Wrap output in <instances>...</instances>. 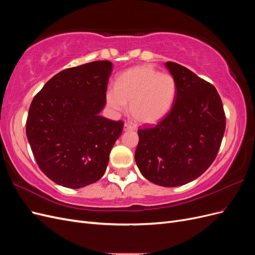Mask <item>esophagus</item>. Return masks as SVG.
I'll return each instance as SVG.
<instances>
[{
    "instance_id": "esophagus-1",
    "label": "esophagus",
    "mask_w": 255,
    "mask_h": 255,
    "mask_svg": "<svg viewBox=\"0 0 255 255\" xmlns=\"http://www.w3.org/2000/svg\"><path fill=\"white\" fill-rule=\"evenodd\" d=\"M135 126L134 125H132V123H129V122H126L125 123V129L126 130H132V129H135Z\"/></svg>"
}]
</instances>
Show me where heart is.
I'll list each match as a JSON object with an SVG mask.
<instances>
[{
  "mask_svg": "<svg viewBox=\"0 0 255 255\" xmlns=\"http://www.w3.org/2000/svg\"><path fill=\"white\" fill-rule=\"evenodd\" d=\"M176 97V82L171 74L152 66H138L123 72L116 86L107 89V102L116 112L127 111L142 125H153L171 110Z\"/></svg>",
  "mask_w": 255,
  "mask_h": 255,
  "instance_id": "1",
  "label": "heart"
}]
</instances>
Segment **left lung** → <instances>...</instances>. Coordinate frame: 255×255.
<instances>
[{"instance_id":"1","label":"left lung","mask_w":255,"mask_h":255,"mask_svg":"<svg viewBox=\"0 0 255 255\" xmlns=\"http://www.w3.org/2000/svg\"><path fill=\"white\" fill-rule=\"evenodd\" d=\"M174 103L156 126L138 129L135 160L150 182L176 187L196 180L217 156L226 129L221 99L211 83L172 61Z\"/></svg>"}]
</instances>
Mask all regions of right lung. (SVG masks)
Masks as SVG:
<instances>
[{
    "mask_svg": "<svg viewBox=\"0 0 255 255\" xmlns=\"http://www.w3.org/2000/svg\"><path fill=\"white\" fill-rule=\"evenodd\" d=\"M113 64L92 61L65 69L47 82L30 103L26 136L40 170L68 188L99 181L123 122L99 114L106 104Z\"/></svg>",
    "mask_w": 255,
    "mask_h": 255,
    "instance_id": "right-lung-1",
    "label": "right lung"
}]
</instances>
